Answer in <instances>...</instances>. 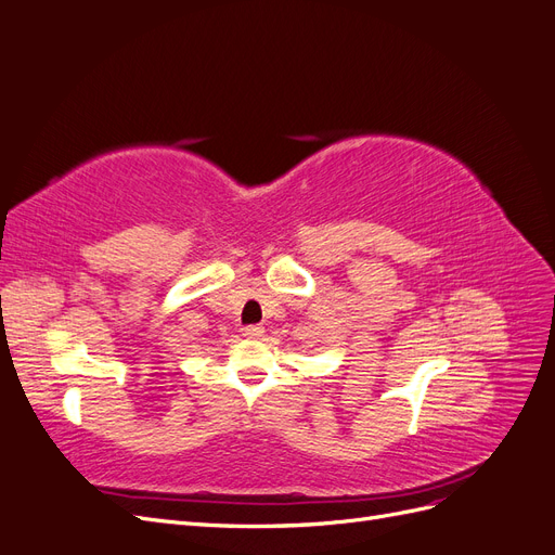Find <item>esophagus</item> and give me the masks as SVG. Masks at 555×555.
Instances as JSON below:
<instances>
[{"instance_id":"34e87169","label":"esophagus","mask_w":555,"mask_h":555,"mask_svg":"<svg viewBox=\"0 0 555 555\" xmlns=\"http://www.w3.org/2000/svg\"><path fill=\"white\" fill-rule=\"evenodd\" d=\"M243 335H245V338L259 340L261 335H263V326H261V324H251V326H245V328H243Z\"/></svg>"}]
</instances>
